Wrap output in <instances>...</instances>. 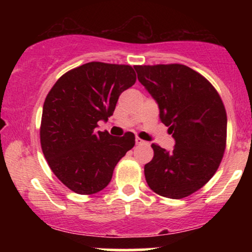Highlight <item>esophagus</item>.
<instances>
[{
	"label": "esophagus",
	"mask_w": 252,
	"mask_h": 252,
	"mask_svg": "<svg viewBox=\"0 0 252 252\" xmlns=\"http://www.w3.org/2000/svg\"><path fill=\"white\" fill-rule=\"evenodd\" d=\"M136 144H137V146H141V144H148L146 142V141H143V140H141V138H138V137H136Z\"/></svg>",
	"instance_id": "1"
}]
</instances>
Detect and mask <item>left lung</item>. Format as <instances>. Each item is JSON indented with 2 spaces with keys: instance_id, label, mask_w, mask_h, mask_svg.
I'll use <instances>...</instances> for the list:
<instances>
[{
  "instance_id": "1",
  "label": "left lung",
  "mask_w": 252,
  "mask_h": 252,
  "mask_svg": "<svg viewBox=\"0 0 252 252\" xmlns=\"http://www.w3.org/2000/svg\"><path fill=\"white\" fill-rule=\"evenodd\" d=\"M135 70L175 141L170 152L152 144L154 158L144 166L147 184L158 195L185 198L201 189L220 164L227 128L224 104L206 78L185 65Z\"/></svg>"
}]
</instances>
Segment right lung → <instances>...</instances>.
<instances>
[{
  "mask_svg": "<svg viewBox=\"0 0 252 252\" xmlns=\"http://www.w3.org/2000/svg\"><path fill=\"white\" fill-rule=\"evenodd\" d=\"M136 82L129 65L88 63L58 79L43 103L40 141L52 172L78 194H94L111 181L118 161L135 146L96 130L114 114L118 97Z\"/></svg>",
  "mask_w": 252,
  "mask_h": 252,
  "instance_id": "right-lung-1",
  "label": "right lung"
}]
</instances>
